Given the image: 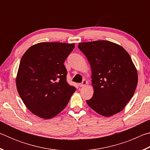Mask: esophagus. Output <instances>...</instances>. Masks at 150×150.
Instances as JSON below:
<instances>
[{
    "instance_id": "obj_1",
    "label": "esophagus",
    "mask_w": 150,
    "mask_h": 150,
    "mask_svg": "<svg viewBox=\"0 0 150 150\" xmlns=\"http://www.w3.org/2000/svg\"><path fill=\"white\" fill-rule=\"evenodd\" d=\"M87 81L86 80H83V82L80 83V84L79 85L80 87H85V86L87 85Z\"/></svg>"
}]
</instances>
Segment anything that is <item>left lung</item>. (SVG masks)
I'll list each match as a JSON object with an SVG mask.
<instances>
[{"label": "left lung", "instance_id": "left-lung-1", "mask_svg": "<svg viewBox=\"0 0 150 150\" xmlns=\"http://www.w3.org/2000/svg\"><path fill=\"white\" fill-rule=\"evenodd\" d=\"M78 47L92 70L94 93L87 105L106 117L120 112L138 85V71L130 55L121 45L106 40L79 43Z\"/></svg>", "mask_w": 150, "mask_h": 150}]
</instances>
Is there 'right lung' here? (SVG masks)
Instances as JSON below:
<instances>
[{
	"label": "right lung",
	"instance_id": "add662e5",
	"mask_svg": "<svg viewBox=\"0 0 150 150\" xmlns=\"http://www.w3.org/2000/svg\"><path fill=\"white\" fill-rule=\"evenodd\" d=\"M75 44L41 42L32 45L22 56L18 70V93L34 115L50 119L61 112L76 88L66 80L63 63Z\"/></svg>",
	"mask_w": 150,
	"mask_h": 150
}]
</instances>
